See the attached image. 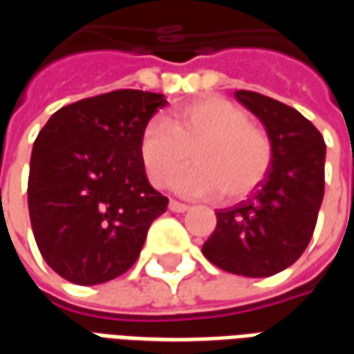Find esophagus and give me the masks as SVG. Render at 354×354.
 <instances>
[{
    "instance_id": "1",
    "label": "esophagus",
    "mask_w": 354,
    "mask_h": 354,
    "mask_svg": "<svg viewBox=\"0 0 354 354\" xmlns=\"http://www.w3.org/2000/svg\"><path fill=\"white\" fill-rule=\"evenodd\" d=\"M169 208L172 212H185V210H189V205H185V203H180L176 199H170Z\"/></svg>"
}]
</instances>
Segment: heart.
<instances>
[{
	"instance_id": "obj_1",
	"label": "heart",
	"mask_w": 354,
	"mask_h": 354,
	"mask_svg": "<svg viewBox=\"0 0 354 354\" xmlns=\"http://www.w3.org/2000/svg\"><path fill=\"white\" fill-rule=\"evenodd\" d=\"M149 182L165 187L187 162H197L178 178L189 195L239 199L256 189L273 162L266 131L250 123L245 109L222 96H207L172 109L167 119L146 124L138 144Z\"/></svg>"
}]
</instances>
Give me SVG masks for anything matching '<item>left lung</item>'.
I'll return each mask as SVG.
<instances>
[{"label":"left lung","instance_id":"8db88e82","mask_svg":"<svg viewBox=\"0 0 354 354\" xmlns=\"http://www.w3.org/2000/svg\"><path fill=\"white\" fill-rule=\"evenodd\" d=\"M235 96L266 124L273 162L248 199L216 210L203 254L227 273L260 279L292 266L311 241L324 197L326 144L297 109L254 91Z\"/></svg>","mask_w":354,"mask_h":354}]
</instances>
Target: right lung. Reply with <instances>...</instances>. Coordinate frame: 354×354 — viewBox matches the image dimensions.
Wrapping results in <instances>:
<instances>
[{"label":"right lung","mask_w":354,"mask_h":354,"mask_svg":"<svg viewBox=\"0 0 354 354\" xmlns=\"http://www.w3.org/2000/svg\"><path fill=\"white\" fill-rule=\"evenodd\" d=\"M169 102L119 88L53 113L32 149L28 210L47 266L81 286L102 284L138 260L169 199L147 182L140 136Z\"/></svg>","instance_id":"1"}]
</instances>
